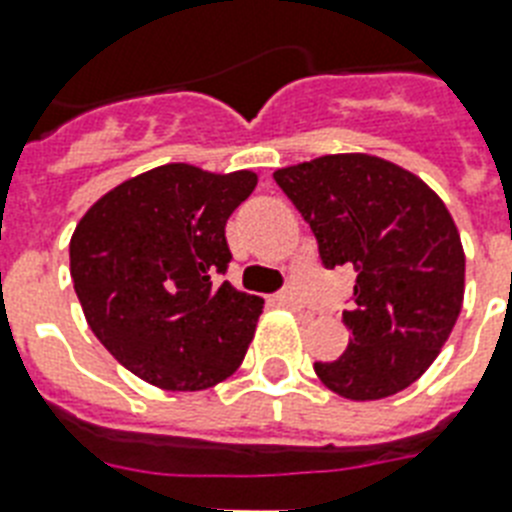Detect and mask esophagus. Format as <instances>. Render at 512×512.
Masks as SVG:
<instances>
[{"label": "esophagus", "instance_id": "esophagus-1", "mask_svg": "<svg viewBox=\"0 0 512 512\" xmlns=\"http://www.w3.org/2000/svg\"><path fill=\"white\" fill-rule=\"evenodd\" d=\"M276 302L281 307H286V310H302V299H299L292 289H286V292L276 294Z\"/></svg>", "mask_w": 512, "mask_h": 512}]
</instances>
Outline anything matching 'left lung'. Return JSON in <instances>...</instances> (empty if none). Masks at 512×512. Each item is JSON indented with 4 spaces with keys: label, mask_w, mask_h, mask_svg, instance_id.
I'll use <instances>...</instances> for the list:
<instances>
[{
    "label": "left lung",
    "mask_w": 512,
    "mask_h": 512,
    "mask_svg": "<svg viewBox=\"0 0 512 512\" xmlns=\"http://www.w3.org/2000/svg\"><path fill=\"white\" fill-rule=\"evenodd\" d=\"M310 223L323 263L355 270L350 344L315 363L344 400H384L426 373L458 321L465 252L442 197L402 165L368 152L323 155L273 173Z\"/></svg>",
    "instance_id": "obj_1"
}]
</instances>
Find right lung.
Returning <instances> with one entry per match:
<instances>
[{
  "mask_svg": "<svg viewBox=\"0 0 512 512\" xmlns=\"http://www.w3.org/2000/svg\"><path fill=\"white\" fill-rule=\"evenodd\" d=\"M255 170L168 162L128 178L78 220L70 276L86 323L123 368L168 392H199L242 365L263 297L218 284L226 220Z\"/></svg>",
  "mask_w": 512,
  "mask_h": 512,
  "instance_id": "right-lung-1",
  "label": "right lung"
}]
</instances>
